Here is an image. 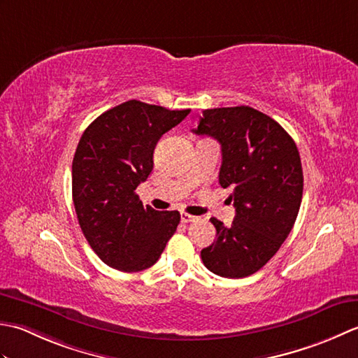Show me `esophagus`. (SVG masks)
<instances>
[{"mask_svg": "<svg viewBox=\"0 0 358 358\" xmlns=\"http://www.w3.org/2000/svg\"><path fill=\"white\" fill-rule=\"evenodd\" d=\"M196 220H198V217L188 215V213H185V211H182V213H180V221H182V222L187 224V222H193V221H196Z\"/></svg>", "mask_w": 358, "mask_h": 358, "instance_id": "esophagus-1", "label": "esophagus"}]
</instances>
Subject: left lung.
I'll list each match as a JSON object with an SVG mask.
<instances>
[{
  "label": "left lung",
  "instance_id": "left-lung-1",
  "mask_svg": "<svg viewBox=\"0 0 358 358\" xmlns=\"http://www.w3.org/2000/svg\"><path fill=\"white\" fill-rule=\"evenodd\" d=\"M193 133L221 143L220 184L233 189L236 208L230 227L210 220L216 241L202 249V262L224 278H244L267 264L294 227L303 198L300 152L278 122L250 106L206 109Z\"/></svg>",
  "mask_w": 358,
  "mask_h": 358
}]
</instances>
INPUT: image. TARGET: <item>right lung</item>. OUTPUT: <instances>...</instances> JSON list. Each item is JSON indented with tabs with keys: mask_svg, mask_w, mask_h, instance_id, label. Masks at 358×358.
Returning a JSON list of instances; mask_svg holds the SVG:
<instances>
[{
	"mask_svg": "<svg viewBox=\"0 0 358 358\" xmlns=\"http://www.w3.org/2000/svg\"><path fill=\"white\" fill-rule=\"evenodd\" d=\"M189 111L128 100L99 115L80 138L72 160V201L86 241L109 267L145 271L176 231L179 211L143 207L136 188L152 171L159 138Z\"/></svg>",
	"mask_w": 358,
	"mask_h": 358,
	"instance_id": "1",
	"label": "right lung"
}]
</instances>
